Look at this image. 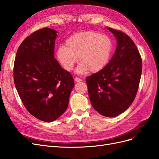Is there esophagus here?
<instances>
[{"mask_svg":"<svg viewBox=\"0 0 159 159\" xmlns=\"http://www.w3.org/2000/svg\"><path fill=\"white\" fill-rule=\"evenodd\" d=\"M75 82H76V83L80 82V81H82V80H81V79H80L79 77H75Z\"/></svg>","mask_w":159,"mask_h":159,"instance_id":"1","label":"esophagus"}]
</instances>
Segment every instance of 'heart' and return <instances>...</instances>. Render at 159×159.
<instances>
[{"label":"heart","mask_w":159,"mask_h":159,"mask_svg":"<svg viewBox=\"0 0 159 159\" xmlns=\"http://www.w3.org/2000/svg\"><path fill=\"white\" fill-rule=\"evenodd\" d=\"M113 52V43L106 34L95 31H84L71 35L57 51L58 61L64 69L70 71L77 62V72L95 73L107 66Z\"/></svg>","instance_id":"b5f03b06"}]
</instances>
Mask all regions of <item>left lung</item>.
I'll return each instance as SVG.
<instances>
[{
    "instance_id": "8db88e82",
    "label": "left lung",
    "mask_w": 159,
    "mask_h": 159,
    "mask_svg": "<svg viewBox=\"0 0 159 159\" xmlns=\"http://www.w3.org/2000/svg\"><path fill=\"white\" fill-rule=\"evenodd\" d=\"M117 40L107 66L86 79L90 102L99 114L114 117L125 112L137 95L142 58L133 40L121 30L108 28Z\"/></svg>"
}]
</instances>
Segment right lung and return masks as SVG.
<instances>
[{"mask_svg":"<svg viewBox=\"0 0 159 159\" xmlns=\"http://www.w3.org/2000/svg\"><path fill=\"white\" fill-rule=\"evenodd\" d=\"M57 32L43 28L30 34L17 50L13 69L17 92L37 119L52 122L68 107L75 81L54 58Z\"/></svg>","mask_w":159,"mask_h":159,"instance_id":"obj_1","label":"right lung"}]
</instances>
